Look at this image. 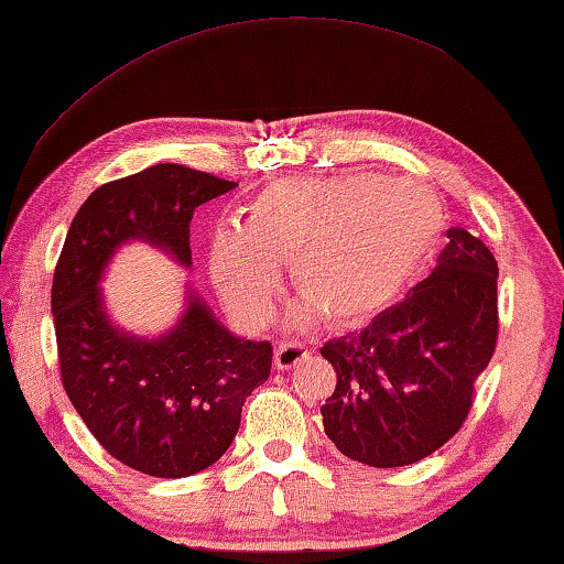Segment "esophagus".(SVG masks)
Masks as SVG:
<instances>
[{"label": "esophagus", "mask_w": 564, "mask_h": 564, "mask_svg": "<svg viewBox=\"0 0 564 564\" xmlns=\"http://www.w3.org/2000/svg\"><path fill=\"white\" fill-rule=\"evenodd\" d=\"M306 356H308V348L303 346V344L283 341V344L275 346V354H273L275 369H279V371H289V369H293V366L306 359Z\"/></svg>", "instance_id": "obj_1"}]
</instances>
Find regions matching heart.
<instances>
[{"instance_id":"obj_1","label":"heart","mask_w":564,"mask_h":564,"mask_svg":"<svg viewBox=\"0 0 564 564\" xmlns=\"http://www.w3.org/2000/svg\"><path fill=\"white\" fill-rule=\"evenodd\" d=\"M440 203L414 181L369 173L289 175L243 208L240 226L208 238V275L240 326L271 318L279 265L328 326L356 328L383 314L432 256ZM311 308L299 318L308 321Z\"/></svg>"}]
</instances>
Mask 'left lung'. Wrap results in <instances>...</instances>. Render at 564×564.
Listing matches in <instances>:
<instances>
[{"mask_svg":"<svg viewBox=\"0 0 564 564\" xmlns=\"http://www.w3.org/2000/svg\"><path fill=\"white\" fill-rule=\"evenodd\" d=\"M497 344V261L464 228L429 279L359 334L324 344L336 389L321 406L336 449L369 467H406L459 432Z\"/></svg>","mask_w":564,"mask_h":564,"instance_id":"1","label":"left lung"}]
</instances>
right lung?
Listing matches in <instances>:
<instances>
[{"instance_id": "right-lung-1", "label": "right lung", "mask_w": 564, "mask_h": 564, "mask_svg": "<svg viewBox=\"0 0 564 564\" xmlns=\"http://www.w3.org/2000/svg\"><path fill=\"white\" fill-rule=\"evenodd\" d=\"M238 183L163 163L100 185L77 210L52 281L62 383L89 432L142 475L181 479L216 464L236 440L273 348L220 324L193 285L160 336L115 324L102 293L122 246L140 240L191 268V218Z\"/></svg>"}]
</instances>
